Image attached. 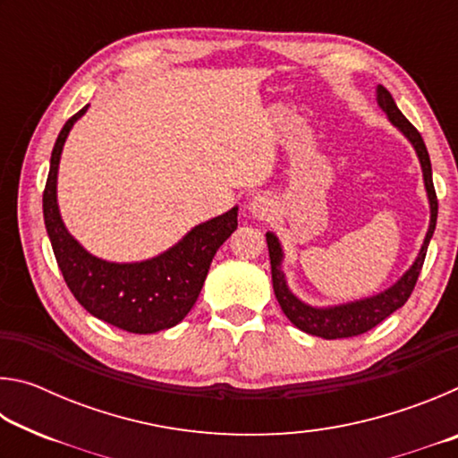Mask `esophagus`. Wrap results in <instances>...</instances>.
<instances>
[{
  "mask_svg": "<svg viewBox=\"0 0 458 458\" xmlns=\"http://www.w3.org/2000/svg\"><path fill=\"white\" fill-rule=\"evenodd\" d=\"M250 212L257 216V218H270L275 212V204L273 199L267 198V196H257L252 198L250 201Z\"/></svg>",
  "mask_w": 458,
  "mask_h": 458,
  "instance_id": "obj_1",
  "label": "esophagus"
}]
</instances>
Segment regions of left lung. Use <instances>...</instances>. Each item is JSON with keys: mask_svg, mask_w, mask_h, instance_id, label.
<instances>
[{"mask_svg": "<svg viewBox=\"0 0 458 458\" xmlns=\"http://www.w3.org/2000/svg\"><path fill=\"white\" fill-rule=\"evenodd\" d=\"M377 105L382 106V111L387 114V119H390L394 125H396L402 133L410 139V143L414 145V149L418 153V159H420L422 174H424V185L430 199V226H428V232H426L424 244L420 248V254H418L416 262L410 267L408 273L402 276L396 284L390 286V289L384 293L376 294V297L355 301V303H347L339 307H329V309L309 307L289 291V286L284 283V275L281 273V260H283L281 244H278L276 236L268 232L267 244H268V254H270V273H273V289H275L278 305H281L283 313L289 317V321L294 325V327H299L301 331L311 333V335L323 337V339H345V337L361 335V333L374 329L376 325L382 323L386 317H390L394 311H398L414 291L418 275H420L422 265H424L426 250H428L432 232L437 228L438 199H437V191H434L430 157L422 141V135L418 133L412 123L400 113V108L396 106V103H394L392 95L384 87H377Z\"/></svg>", "mask_w": 458, "mask_h": 458, "instance_id": "left-lung-1", "label": "left lung"}]
</instances>
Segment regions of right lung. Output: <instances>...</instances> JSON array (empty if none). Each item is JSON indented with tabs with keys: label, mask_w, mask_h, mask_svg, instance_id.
I'll list each match as a JSON object with an SVG mask.
<instances>
[{
	"label": "right lung",
	"mask_w": 458,
	"mask_h": 458,
	"mask_svg": "<svg viewBox=\"0 0 458 458\" xmlns=\"http://www.w3.org/2000/svg\"><path fill=\"white\" fill-rule=\"evenodd\" d=\"M87 106L72 114L54 143L42 206L54 257L74 299L97 319L129 333H155L180 323L198 301L218 248L238 226V208L199 224L182 242L151 260L117 265L92 257L68 234L56 204L58 161L68 131Z\"/></svg>",
	"instance_id": "obj_1"
}]
</instances>
